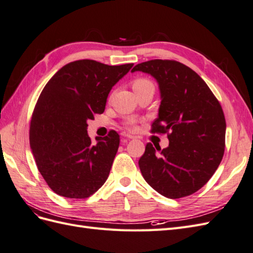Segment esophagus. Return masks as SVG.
I'll return each instance as SVG.
<instances>
[{"instance_id": "obj_1", "label": "esophagus", "mask_w": 253, "mask_h": 253, "mask_svg": "<svg viewBox=\"0 0 253 253\" xmlns=\"http://www.w3.org/2000/svg\"><path fill=\"white\" fill-rule=\"evenodd\" d=\"M121 136H122V137H125V138H127V139H134V138H135V137H134L133 135H131V134H127V133H126V132L121 133Z\"/></svg>"}]
</instances>
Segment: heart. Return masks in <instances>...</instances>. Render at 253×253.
I'll use <instances>...</instances> for the list:
<instances>
[{
	"label": "heart",
	"mask_w": 253,
	"mask_h": 253,
	"mask_svg": "<svg viewBox=\"0 0 253 253\" xmlns=\"http://www.w3.org/2000/svg\"><path fill=\"white\" fill-rule=\"evenodd\" d=\"M151 85H153V83H152L150 80L145 79V78H137V79H135V80L132 81V87H133V89H134L135 91H136V90H139V89H141V88H143V87L151 86ZM153 86H154V85H153ZM129 128L135 129V126H129Z\"/></svg>",
	"instance_id": "1"
}]
</instances>
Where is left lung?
Returning <instances> with one entry per match:
<instances>
[{
    "label": "left lung",
    "mask_w": 253,
    "mask_h": 253,
    "mask_svg": "<svg viewBox=\"0 0 253 253\" xmlns=\"http://www.w3.org/2000/svg\"><path fill=\"white\" fill-rule=\"evenodd\" d=\"M136 71L152 75L159 84L162 102L151 133L169 138V147L159 155L147 143L138 162L141 174L168 198L189 196L208 182L223 159V109L207 83L178 61L150 60L134 66Z\"/></svg>",
    "instance_id": "1"
}]
</instances>
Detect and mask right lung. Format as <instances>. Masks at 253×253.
Instances as JSON below:
<instances>
[{
	"label": "right lung",
	"instance_id": "add662e5",
	"mask_svg": "<svg viewBox=\"0 0 253 253\" xmlns=\"http://www.w3.org/2000/svg\"><path fill=\"white\" fill-rule=\"evenodd\" d=\"M133 65L77 60L44 86L30 119L29 142L38 170L58 195L83 200L108 179L119 135L111 129L93 144L87 120L104 112L110 90Z\"/></svg>",
	"mask_w": 253,
	"mask_h": 253
}]
</instances>
